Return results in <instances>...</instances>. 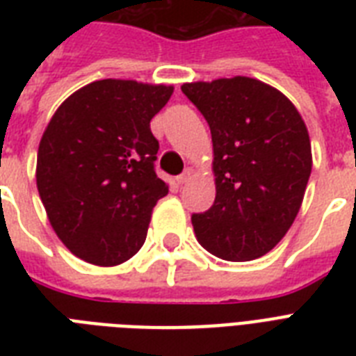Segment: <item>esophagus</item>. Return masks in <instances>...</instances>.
<instances>
[{"mask_svg":"<svg viewBox=\"0 0 356 356\" xmlns=\"http://www.w3.org/2000/svg\"><path fill=\"white\" fill-rule=\"evenodd\" d=\"M190 179H192V170L188 168V170H184V172L175 179V181H177V184H184V183H188Z\"/></svg>","mask_w":356,"mask_h":356,"instance_id":"1","label":"esophagus"}]
</instances>
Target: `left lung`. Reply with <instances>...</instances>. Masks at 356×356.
<instances>
[{
    "mask_svg": "<svg viewBox=\"0 0 356 356\" xmlns=\"http://www.w3.org/2000/svg\"><path fill=\"white\" fill-rule=\"evenodd\" d=\"M212 134L216 200L192 214L197 242L223 260L259 259L292 227L312 170L307 125L282 92L251 77L184 83Z\"/></svg>",
    "mask_w": 356,
    "mask_h": 356,
    "instance_id": "8db88e82",
    "label": "left lung"
}]
</instances>
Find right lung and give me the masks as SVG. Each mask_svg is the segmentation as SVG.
<instances>
[{"label": "right lung", "mask_w": 356, "mask_h": 356, "mask_svg": "<svg viewBox=\"0 0 356 356\" xmlns=\"http://www.w3.org/2000/svg\"><path fill=\"white\" fill-rule=\"evenodd\" d=\"M173 86L102 79L74 92L38 145L36 186L53 231L79 259L118 266L144 245L156 201L151 118Z\"/></svg>", "instance_id": "right-lung-1"}]
</instances>
